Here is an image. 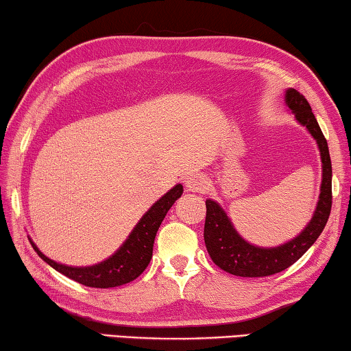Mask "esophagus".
I'll return each instance as SVG.
<instances>
[{"mask_svg":"<svg viewBox=\"0 0 351 351\" xmlns=\"http://www.w3.org/2000/svg\"><path fill=\"white\" fill-rule=\"evenodd\" d=\"M186 189L193 193H205L208 186H210V182H208V177L204 174H191L186 179Z\"/></svg>","mask_w":351,"mask_h":351,"instance_id":"34e87169","label":"esophagus"}]
</instances>
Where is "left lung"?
Here are the masks:
<instances>
[{
	"label": "left lung",
	"instance_id": "obj_1",
	"mask_svg": "<svg viewBox=\"0 0 351 351\" xmlns=\"http://www.w3.org/2000/svg\"><path fill=\"white\" fill-rule=\"evenodd\" d=\"M285 103L296 115V120L308 129L317 141L322 158L321 195H319L315 216L305 226V230L293 241L276 248H259L245 242L237 234L222 208L214 200H206L204 237L208 254L223 271L241 276V278H265V276L280 273L291 267L321 236L331 211L333 195H331V160L327 138L324 137L316 117L311 112L310 103L300 92L291 88L288 89Z\"/></svg>",
	"mask_w": 351,
	"mask_h": 351
}]
</instances>
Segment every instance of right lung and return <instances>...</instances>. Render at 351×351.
Wrapping results in <instances>:
<instances>
[{"label":"right lung","instance_id":"1","mask_svg":"<svg viewBox=\"0 0 351 351\" xmlns=\"http://www.w3.org/2000/svg\"><path fill=\"white\" fill-rule=\"evenodd\" d=\"M183 193L182 185H176L169 193H166L162 199L156 202L140 222L135 225L126 242L121 245L117 253L94 267H66L49 259L32 243L43 261L49 263L58 273L67 276V278L78 282V284L90 287V288H112L125 285L128 282L137 279L145 271L147 263L151 262L154 239L162 225L166 213L174 205V202L180 197Z\"/></svg>","mask_w":351,"mask_h":351}]
</instances>
